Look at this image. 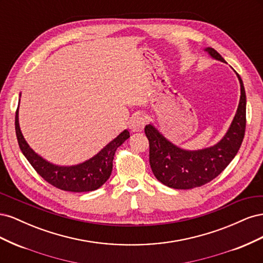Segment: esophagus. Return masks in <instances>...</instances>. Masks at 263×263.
<instances>
[{"label": "esophagus", "mask_w": 263, "mask_h": 263, "mask_svg": "<svg viewBox=\"0 0 263 263\" xmlns=\"http://www.w3.org/2000/svg\"><path fill=\"white\" fill-rule=\"evenodd\" d=\"M146 118L142 115H134L129 121V128L133 133H140L144 130Z\"/></svg>", "instance_id": "obj_1"}]
</instances>
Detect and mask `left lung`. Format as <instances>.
<instances>
[{
  "label": "left lung",
  "instance_id": "left-lung-1",
  "mask_svg": "<svg viewBox=\"0 0 263 263\" xmlns=\"http://www.w3.org/2000/svg\"><path fill=\"white\" fill-rule=\"evenodd\" d=\"M214 59L226 62L211 47L205 48ZM240 100L229 129L213 147L189 151L173 145L153 125L145 127L149 140V163L155 177L162 184L178 190L202 186L226 169L239 150L246 130V92L240 76Z\"/></svg>",
  "mask_w": 263,
  "mask_h": 263
}]
</instances>
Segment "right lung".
<instances>
[{
    "label": "right lung",
    "instance_id": "add662e5",
    "mask_svg": "<svg viewBox=\"0 0 263 263\" xmlns=\"http://www.w3.org/2000/svg\"><path fill=\"white\" fill-rule=\"evenodd\" d=\"M15 132L23 155L39 176L49 184L68 192H90L104 184L112 173L116 149L129 138V132L124 130L90 160L78 165L60 166L46 161L28 146L20 128L18 108L15 115Z\"/></svg>",
    "mask_w": 263,
    "mask_h": 263
}]
</instances>
